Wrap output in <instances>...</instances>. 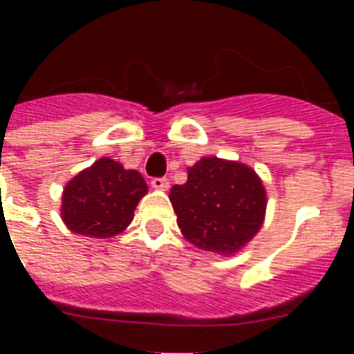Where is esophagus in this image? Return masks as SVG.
I'll return each mask as SVG.
<instances>
[{"mask_svg": "<svg viewBox=\"0 0 354 354\" xmlns=\"http://www.w3.org/2000/svg\"><path fill=\"white\" fill-rule=\"evenodd\" d=\"M150 185L154 189H160V191H167V189H169V180H167L165 176L152 178V180H150Z\"/></svg>", "mask_w": 354, "mask_h": 354, "instance_id": "34e87169", "label": "esophagus"}]
</instances>
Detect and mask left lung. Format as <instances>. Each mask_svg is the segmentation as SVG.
Segmentation results:
<instances>
[{"instance_id": "left-lung-1", "label": "left lung", "mask_w": 354, "mask_h": 354, "mask_svg": "<svg viewBox=\"0 0 354 354\" xmlns=\"http://www.w3.org/2000/svg\"><path fill=\"white\" fill-rule=\"evenodd\" d=\"M169 198L185 239L224 255L252 241L266 209V191L257 174L218 158H202L189 167L187 182L172 185Z\"/></svg>"}]
</instances>
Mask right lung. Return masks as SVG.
Returning <instances> with one entry per match:
<instances>
[{
  "label": "right lung",
  "instance_id": "right-lung-1",
  "mask_svg": "<svg viewBox=\"0 0 354 354\" xmlns=\"http://www.w3.org/2000/svg\"><path fill=\"white\" fill-rule=\"evenodd\" d=\"M147 189L138 171H127L118 161L101 158L66 185L62 218L79 235H118L132 222L133 209Z\"/></svg>",
  "mask_w": 354,
  "mask_h": 354
}]
</instances>
